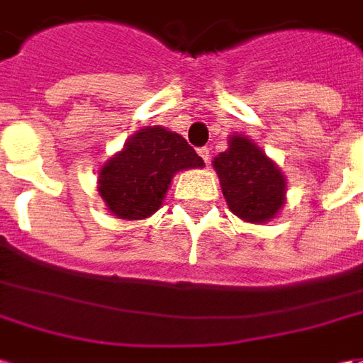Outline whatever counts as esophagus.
<instances>
[{"label": "esophagus", "mask_w": 363, "mask_h": 363, "mask_svg": "<svg viewBox=\"0 0 363 363\" xmlns=\"http://www.w3.org/2000/svg\"><path fill=\"white\" fill-rule=\"evenodd\" d=\"M199 155H201V159L204 162H211V149L202 147V149H199Z\"/></svg>", "instance_id": "esophagus-1"}]
</instances>
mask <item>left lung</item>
I'll return each mask as SVG.
<instances>
[{"label":"left lung","mask_w":363,"mask_h":363,"mask_svg":"<svg viewBox=\"0 0 363 363\" xmlns=\"http://www.w3.org/2000/svg\"><path fill=\"white\" fill-rule=\"evenodd\" d=\"M213 167L230 213L250 224L274 220L286 204L282 169L250 137L234 133L228 149L214 157Z\"/></svg>","instance_id":"8db88e82"}]
</instances>
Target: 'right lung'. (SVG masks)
<instances>
[{
	"mask_svg": "<svg viewBox=\"0 0 363 363\" xmlns=\"http://www.w3.org/2000/svg\"><path fill=\"white\" fill-rule=\"evenodd\" d=\"M202 167L204 161L179 133L149 125L101 164L97 192L113 216L143 220L161 208L177 172Z\"/></svg>",
	"mask_w": 363,
	"mask_h": 363,
	"instance_id": "obj_1",
	"label": "right lung"
}]
</instances>
